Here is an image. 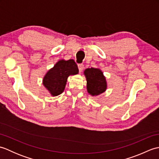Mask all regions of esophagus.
Here are the masks:
<instances>
[{
	"label": "esophagus",
	"mask_w": 159,
	"mask_h": 159,
	"mask_svg": "<svg viewBox=\"0 0 159 159\" xmlns=\"http://www.w3.org/2000/svg\"><path fill=\"white\" fill-rule=\"evenodd\" d=\"M78 67H79V72H81L84 69V65L82 63H80V64H79V65H78Z\"/></svg>",
	"instance_id": "obj_1"
}]
</instances>
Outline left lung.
<instances>
[{
  "mask_svg": "<svg viewBox=\"0 0 159 159\" xmlns=\"http://www.w3.org/2000/svg\"><path fill=\"white\" fill-rule=\"evenodd\" d=\"M87 80V92L92 96H98L105 92L107 89L106 79L100 69L87 68L84 71Z\"/></svg>",
  "mask_w": 159,
  "mask_h": 159,
  "instance_id": "left-lung-1",
  "label": "left lung"
}]
</instances>
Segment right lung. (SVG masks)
Here are the masks:
<instances>
[{"mask_svg":"<svg viewBox=\"0 0 159 159\" xmlns=\"http://www.w3.org/2000/svg\"><path fill=\"white\" fill-rule=\"evenodd\" d=\"M78 73V66L73 59L60 60L46 73L43 84L52 96H58L64 91L68 76Z\"/></svg>","mask_w":159,"mask_h":159,"instance_id":"add662e5","label":"right lung"}]
</instances>
